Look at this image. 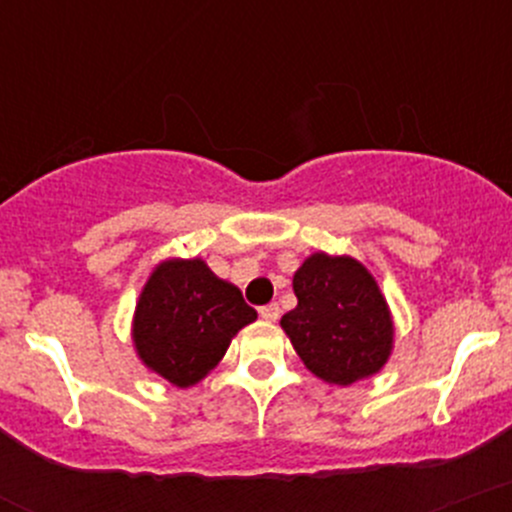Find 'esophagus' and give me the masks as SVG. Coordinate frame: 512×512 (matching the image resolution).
Masks as SVG:
<instances>
[{
  "label": "esophagus",
  "instance_id": "esophagus-1",
  "mask_svg": "<svg viewBox=\"0 0 512 512\" xmlns=\"http://www.w3.org/2000/svg\"><path fill=\"white\" fill-rule=\"evenodd\" d=\"M258 315H261L263 320H268V323H276V320L281 318V308H278L276 303H268L263 305V308H258Z\"/></svg>",
  "mask_w": 512,
  "mask_h": 512
}]
</instances>
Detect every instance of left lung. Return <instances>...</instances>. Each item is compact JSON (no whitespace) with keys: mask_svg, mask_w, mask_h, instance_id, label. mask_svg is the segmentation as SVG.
<instances>
[{"mask_svg":"<svg viewBox=\"0 0 512 512\" xmlns=\"http://www.w3.org/2000/svg\"><path fill=\"white\" fill-rule=\"evenodd\" d=\"M293 291L298 305L281 328L315 377L347 387L382 370L392 355V313L360 261L318 251L295 271Z\"/></svg>","mask_w":512,"mask_h":512,"instance_id":"1","label":"left lung"}]
</instances>
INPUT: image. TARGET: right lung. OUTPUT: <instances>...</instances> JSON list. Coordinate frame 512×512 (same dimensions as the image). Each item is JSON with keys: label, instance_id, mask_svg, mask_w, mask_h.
<instances>
[{"label": "right lung", "instance_id": "add662e5", "mask_svg": "<svg viewBox=\"0 0 512 512\" xmlns=\"http://www.w3.org/2000/svg\"><path fill=\"white\" fill-rule=\"evenodd\" d=\"M234 283L209 271L202 258H170L147 278L133 318L142 365L175 387H192L224 357L231 337L254 323Z\"/></svg>", "mask_w": 512, "mask_h": 512}]
</instances>
